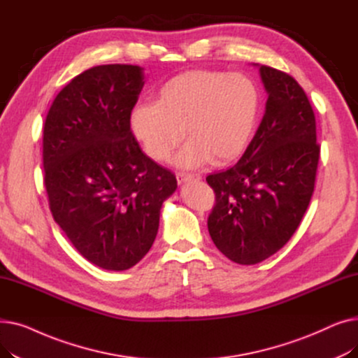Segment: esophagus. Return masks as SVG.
<instances>
[{
	"mask_svg": "<svg viewBox=\"0 0 358 358\" xmlns=\"http://www.w3.org/2000/svg\"><path fill=\"white\" fill-rule=\"evenodd\" d=\"M201 176L200 174H190V173H177V181L178 184L192 181V180H200Z\"/></svg>",
	"mask_w": 358,
	"mask_h": 358,
	"instance_id": "esophagus-1",
	"label": "esophagus"
}]
</instances>
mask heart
<instances>
[{"mask_svg": "<svg viewBox=\"0 0 358 358\" xmlns=\"http://www.w3.org/2000/svg\"><path fill=\"white\" fill-rule=\"evenodd\" d=\"M258 104V90L243 73L187 71L159 87L157 103L135 106L130 129L155 161L169 159L187 131L190 142L177 157L180 165H222L247 148Z\"/></svg>", "mask_w": 358, "mask_h": 358, "instance_id": "heart-1", "label": "heart"}]
</instances>
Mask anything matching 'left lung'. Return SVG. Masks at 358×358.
Listing matches in <instances>:
<instances>
[{"label": "left lung", "instance_id": "8db88e82", "mask_svg": "<svg viewBox=\"0 0 358 358\" xmlns=\"http://www.w3.org/2000/svg\"><path fill=\"white\" fill-rule=\"evenodd\" d=\"M266 113L242 158L210 174L216 203L208 228L231 261L252 266L283 248L302 220L316 180L321 146L315 113L289 73L261 65Z\"/></svg>", "mask_w": 358, "mask_h": 358}]
</instances>
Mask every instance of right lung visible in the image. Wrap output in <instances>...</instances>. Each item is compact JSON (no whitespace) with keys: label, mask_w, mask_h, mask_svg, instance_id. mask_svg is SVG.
I'll return each mask as SVG.
<instances>
[{"label":"right lung","mask_w":358,"mask_h":358,"mask_svg":"<svg viewBox=\"0 0 358 358\" xmlns=\"http://www.w3.org/2000/svg\"><path fill=\"white\" fill-rule=\"evenodd\" d=\"M136 65L92 66L53 100L43 127V168L55 222L77 251L104 270L134 267L148 254L164 200L177 189L130 129L143 87Z\"/></svg>","instance_id":"obj_1"}]
</instances>
